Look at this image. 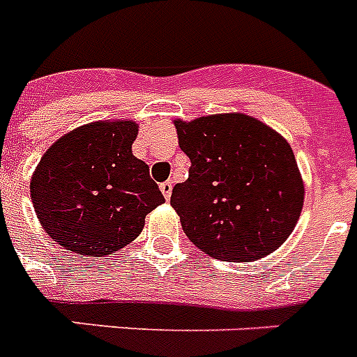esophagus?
<instances>
[{"label": "esophagus", "mask_w": 357, "mask_h": 357, "mask_svg": "<svg viewBox=\"0 0 357 357\" xmlns=\"http://www.w3.org/2000/svg\"><path fill=\"white\" fill-rule=\"evenodd\" d=\"M159 188H161V192H163L165 198L169 199L170 194H172V181H163V183L159 185Z\"/></svg>", "instance_id": "esophagus-1"}]
</instances>
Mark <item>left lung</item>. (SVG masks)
Returning <instances> with one entry per match:
<instances>
[{"mask_svg": "<svg viewBox=\"0 0 357 357\" xmlns=\"http://www.w3.org/2000/svg\"><path fill=\"white\" fill-rule=\"evenodd\" d=\"M188 178L172 188L188 240L229 262L259 260L284 244L301 216L304 185L291 146L244 113L176 121Z\"/></svg>", "mask_w": 357, "mask_h": 357, "instance_id": "8db88e82", "label": "left lung"}]
</instances>
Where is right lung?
I'll use <instances>...</instances> for the list:
<instances>
[{"label":"right lung","instance_id":"obj_1","mask_svg":"<svg viewBox=\"0 0 357 357\" xmlns=\"http://www.w3.org/2000/svg\"><path fill=\"white\" fill-rule=\"evenodd\" d=\"M137 124L93 123L66 133L43 153L31 199L45 233L68 251L115 253L141 234L165 202L149 165L132 153Z\"/></svg>","mask_w":357,"mask_h":357}]
</instances>
